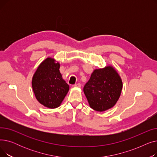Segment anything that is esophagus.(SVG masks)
Instances as JSON below:
<instances>
[{
    "label": "esophagus",
    "mask_w": 157,
    "mask_h": 157,
    "mask_svg": "<svg viewBox=\"0 0 157 157\" xmlns=\"http://www.w3.org/2000/svg\"><path fill=\"white\" fill-rule=\"evenodd\" d=\"M74 87H78V88H80V87H81V84H80V83H77V84H75V85H74Z\"/></svg>",
    "instance_id": "34e87169"
}]
</instances>
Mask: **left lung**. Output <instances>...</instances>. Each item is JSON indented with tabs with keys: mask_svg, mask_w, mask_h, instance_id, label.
<instances>
[{
	"mask_svg": "<svg viewBox=\"0 0 157 157\" xmlns=\"http://www.w3.org/2000/svg\"><path fill=\"white\" fill-rule=\"evenodd\" d=\"M122 81L111 66L95 69L83 88L91 108L97 111H104L115 105L120 96Z\"/></svg>",
	"mask_w": 157,
	"mask_h": 157,
	"instance_id": "obj_1",
	"label": "left lung"
}]
</instances>
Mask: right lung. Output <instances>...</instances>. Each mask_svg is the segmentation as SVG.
I'll list each match as a JSON object with an SVG mask.
<instances>
[{"mask_svg": "<svg viewBox=\"0 0 157 157\" xmlns=\"http://www.w3.org/2000/svg\"><path fill=\"white\" fill-rule=\"evenodd\" d=\"M59 69V63L47 58L39 65L32 78V88L37 100L48 108L59 107L69 90Z\"/></svg>", "mask_w": 157, "mask_h": 157, "instance_id": "add662e5", "label": "right lung"}]
</instances>
